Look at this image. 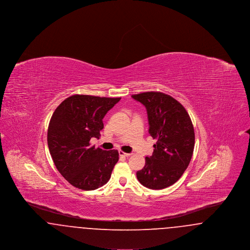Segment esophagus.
Wrapping results in <instances>:
<instances>
[{
    "label": "esophagus",
    "mask_w": 250,
    "mask_h": 250,
    "mask_svg": "<svg viewBox=\"0 0 250 250\" xmlns=\"http://www.w3.org/2000/svg\"><path fill=\"white\" fill-rule=\"evenodd\" d=\"M119 155H121V156H125V157H127V156L131 155V154H128V153H125V152H123V151H119Z\"/></svg>",
    "instance_id": "esophagus-1"
}]
</instances>
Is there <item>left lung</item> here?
<instances>
[{
    "label": "left lung",
    "instance_id": "8db88e82",
    "mask_svg": "<svg viewBox=\"0 0 250 250\" xmlns=\"http://www.w3.org/2000/svg\"><path fill=\"white\" fill-rule=\"evenodd\" d=\"M146 107L149 133L156 139L154 152L137 171L139 182L151 189H163L176 183L189 165L195 145L190 117L176 99L160 92L132 95Z\"/></svg>",
    "mask_w": 250,
    "mask_h": 250
}]
</instances>
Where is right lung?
Here are the masks:
<instances>
[{
  "label": "right lung",
  "instance_id": "add662e5",
  "mask_svg": "<svg viewBox=\"0 0 250 250\" xmlns=\"http://www.w3.org/2000/svg\"><path fill=\"white\" fill-rule=\"evenodd\" d=\"M121 97L75 95L63 100L49 121L48 145L58 171L73 187L95 190L107 184L119 160L117 150L91 146L100 137L103 118Z\"/></svg>",
  "mask_w": 250,
  "mask_h": 250
}]
</instances>
